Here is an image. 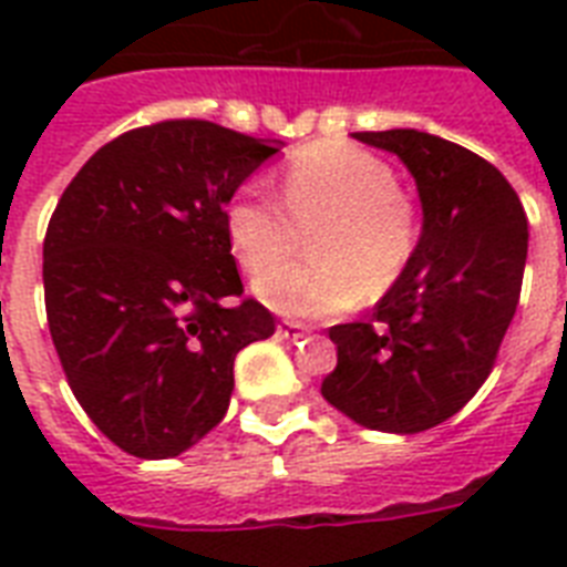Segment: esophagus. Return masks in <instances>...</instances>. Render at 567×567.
I'll return each instance as SVG.
<instances>
[{
    "mask_svg": "<svg viewBox=\"0 0 567 567\" xmlns=\"http://www.w3.org/2000/svg\"><path fill=\"white\" fill-rule=\"evenodd\" d=\"M309 332V329L302 327V323H293V320H282L279 327H276V336L279 338H288V341H297Z\"/></svg>",
    "mask_w": 567,
    "mask_h": 567,
    "instance_id": "34e87169",
    "label": "esophagus"
}]
</instances>
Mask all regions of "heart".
I'll list each match as a JSON object with an SVG mask.
<instances>
[{
    "label": "heart",
    "mask_w": 567,
    "mask_h": 567,
    "mask_svg": "<svg viewBox=\"0 0 567 567\" xmlns=\"http://www.w3.org/2000/svg\"><path fill=\"white\" fill-rule=\"evenodd\" d=\"M297 219H318L309 262L276 266L296 243ZM226 235L235 256L258 275V300L291 318H329L385 293L409 270L421 223L379 155L344 141H318L291 153L282 199L265 182H247L226 205ZM275 267L270 268L269 265Z\"/></svg>",
    "instance_id": "b5f03b06"
}]
</instances>
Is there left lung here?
<instances>
[{"label":"left lung","instance_id":"obj_1","mask_svg":"<svg viewBox=\"0 0 567 567\" xmlns=\"http://www.w3.org/2000/svg\"><path fill=\"white\" fill-rule=\"evenodd\" d=\"M409 167L423 208L421 244L373 323L329 329L336 371L320 385L368 430H432L480 391L518 309L527 214L503 173L417 128L353 132Z\"/></svg>","mask_w":567,"mask_h":567}]
</instances>
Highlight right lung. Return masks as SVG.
I'll use <instances>...</instances> for the list:
<instances>
[{
	"label": "right lung",
	"mask_w": 567,
	"mask_h": 567,
	"mask_svg": "<svg viewBox=\"0 0 567 567\" xmlns=\"http://www.w3.org/2000/svg\"><path fill=\"white\" fill-rule=\"evenodd\" d=\"M208 120L132 128L91 155L55 205L43 291L66 382L137 458L194 447L229 409L235 355L274 336L244 293L226 203L279 153Z\"/></svg>",
	"instance_id": "add662e5"
}]
</instances>
